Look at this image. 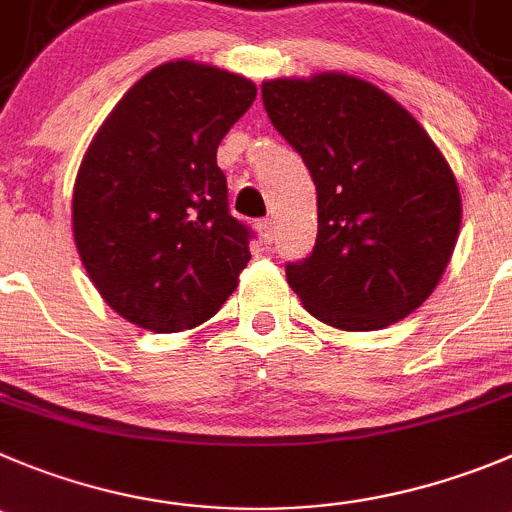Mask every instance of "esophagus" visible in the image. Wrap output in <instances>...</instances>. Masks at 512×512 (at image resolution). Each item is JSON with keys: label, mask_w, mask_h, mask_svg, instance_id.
Segmentation results:
<instances>
[{"label": "esophagus", "mask_w": 512, "mask_h": 512, "mask_svg": "<svg viewBox=\"0 0 512 512\" xmlns=\"http://www.w3.org/2000/svg\"><path fill=\"white\" fill-rule=\"evenodd\" d=\"M257 229H260V237L265 245H272V240H275V222L272 219H262L260 224H257Z\"/></svg>", "instance_id": "esophagus-1"}]
</instances>
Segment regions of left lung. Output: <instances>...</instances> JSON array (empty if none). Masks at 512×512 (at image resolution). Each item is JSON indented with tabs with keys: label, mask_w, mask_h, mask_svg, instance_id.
Listing matches in <instances>:
<instances>
[{
	"label": "left lung",
	"mask_w": 512,
	"mask_h": 512,
	"mask_svg": "<svg viewBox=\"0 0 512 512\" xmlns=\"http://www.w3.org/2000/svg\"><path fill=\"white\" fill-rule=\"evenodd\" d=\"M262 103L318 191V237L285 265L290 288L343 331L407 318L437 288L460 232V191L439 148L394 98L351 75L267 80Z\"/></svg>",
	"instance_id": "obj_1"
}]
</instances>
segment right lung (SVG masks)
I'll list each match as a JSON object with an SVG mask.
<instances>
[{
    "mask_svg": "<svg viewBox=\"0 0 512 512\" xmlns=\"http://www.w3.org/2000/svg\"><path fill=\"white\" fill-rule=\"evenodd\" d=\"M255 95L227 70L166 62L118 100L90 143L73 194L75 245L126 321L184 331L237 288L255 232L229 212L217 148Z\"/></svg>",
    "mask_w": 512,
    "mask_h": 512,
    "instance_id": "1",
    "label": "right lung"
}]
</instances>
